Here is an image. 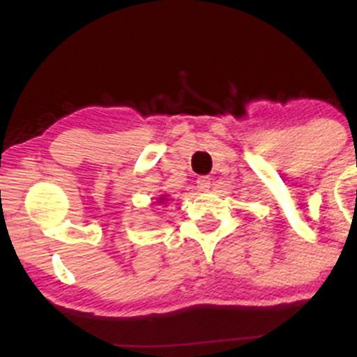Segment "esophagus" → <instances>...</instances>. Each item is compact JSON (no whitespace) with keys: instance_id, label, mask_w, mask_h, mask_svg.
<instances>
[{"instance_id":"obj_1","label":"esophagus","mask_w":357,"mask_h":357,"mask_svg":"<svg viewBox=\"0 0 357 357\" xmlns=\"http://www.w3.org/2000/svg\"><path fill=\"white\" fill-rule=\"evenodd\" d=\"M210 184H211V179L208 178V176H202V178L196 179V188H198L199 191H208Z\"/></svg>"}]
</instances>
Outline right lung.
Returning a JSON list of instances; mask_svg holds the SVG:
<instances>
[{
    "label": "right lung",
    "mask_w": 357,
    "mask_h": 357,
    "mask_svg": "<svg viewBox=\"0 0 357 357\" xmlns=\"http://www.w3.org/2000/svg\"><path fill=\"white\" fill-rule=\"evenodd\" d=\"M166 202H167V195H161L158 199H155V203L158 204H165Z\"/></svg>",
    "instance_id": "1"
}]
</instances>
